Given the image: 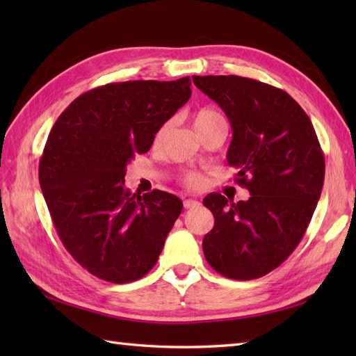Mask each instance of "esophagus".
<instances>
[{
    "label": "esophagus",
    "mask_w": 356,
    "mask_h": 356,
    "mask_svg": "<svg viewBox=\"0 0 356 356\" xmlns=\"http://www.w3.org/2000/svg\"><path fill=\"white\" fill-rule=\"evenodd\" d=\"M184 207H185L186 209L197 208V207H200V202L195 200V199H185V200H184Z\"/></svg>",
    "instance_id": "obj_1"
}]
</instances>
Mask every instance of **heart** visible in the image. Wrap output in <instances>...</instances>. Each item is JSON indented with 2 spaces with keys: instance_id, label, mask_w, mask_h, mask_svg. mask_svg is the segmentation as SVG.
<instances>
[{
  "instance_id": "obj_1",
  "label": "heart",
  "mask_w": 356,
  "mask_h": 356,
  "mask_svg": "<svg viewBox=\"0 0 356 356\" xmlns=\"http://www.w3.org/2000/svg\"><path fill=\"white\" fill-rule=\"evenodd\" d=\"M222 120H225V119H223L220 113H217L216 110H211V108H202L199 111H195V115L193 118V124H194L195 130H197V133L200 134L213 125L222 122ZM166 131H168V125H166V124L162 125L156 131L154 140H153L154 147H159L163 142ZM182 184L188 188H193V190H195V188H200L203 185V176L197 171H188L182 176Z\"/></svg>"
}]
</instances>
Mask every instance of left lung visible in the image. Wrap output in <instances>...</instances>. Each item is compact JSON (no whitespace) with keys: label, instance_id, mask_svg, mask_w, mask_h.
I'll use <instances>...</instances> for the list:
<instances>
[{"label":"left lung","instance_id":"obj_1","mask_svg":"<svg viewBox=\"0 0 356 356\" xmlns=\"http://www.w3.org/2000/svg\"><path fill=\"white\" fill-rule=\"evenodd\" d=\"M232 127L228 163L251 194L234 203L209 194L214 228L203 238L209 266L232 280L278 268L303 238L324 184V154L311 119L284 90L251 78L193 76Z\"/></svg>","mask_w":356,"mask_h":356}]
</instances>
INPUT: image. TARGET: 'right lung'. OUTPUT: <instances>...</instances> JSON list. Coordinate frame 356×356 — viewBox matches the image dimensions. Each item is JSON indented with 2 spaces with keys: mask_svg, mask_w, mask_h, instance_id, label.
Returning a JSON list of instances; mask_svg holds the SVG:
<instances>
[{
  "mask_svg": "<svg viewBox=\"0 0 356 356\" xmlns=\"http://www.w3.org/2000/svg\"><path fill=\"white\" fill-rule=\"evenodd\" d=\"M190 76L105 84L78 96L51 127L41 190L63 245L97 278L122 284L148 274L182 213L174 194H131L125 174L190 99Z\"/></svg>",
  "mask_w": 356,
  "mask_h": 356,
  "instance_id": "1",
  "label": "right lung"
}]
</instances>
